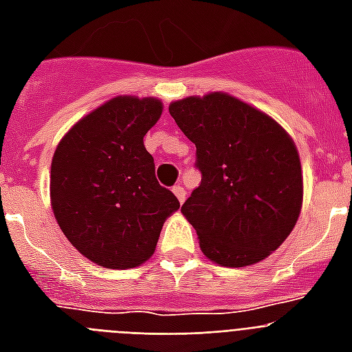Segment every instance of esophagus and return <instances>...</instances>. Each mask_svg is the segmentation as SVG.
Masks as SVG:
<instances>
[{
    "mask_svg": "<svg viewBox=\"0 0 352 352\" xmlns=\"http://www.w3.org/2000/svg\"><path fill=\"white\" fill-rule=\"evenodd\" d=\"M173 193H175V197L179 199V203H184V199H186V190H184L181 184L173 186Z\"/></svg>",
    "mask_w": 352,
    "mask_h": 352,
    "instance_id": "obj_1",
    "label": "esophagus"
}]
</instances>
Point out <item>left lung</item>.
<instances>
[{
  "label": "left lung",
  "mask_w": 352,
  "mask_h": 352,
  "mask_svg": "<svg viewBox=\"0 0 352 352\" xmlns=\"http://www.w3.org/2000/svg\"><path fill=\"white\" fill-rule=\"evenodd\" d=\"M170 115L197 148L201 184L181 212L204 256L232 268L270 256L303 203L294 140L274 118L226 93L171 102Z\"/></svg>",
  "instance_id": "8db88e82"
}]
</instances>
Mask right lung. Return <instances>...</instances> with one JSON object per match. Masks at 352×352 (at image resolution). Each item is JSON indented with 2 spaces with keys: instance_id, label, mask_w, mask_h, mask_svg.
I'll return each mask as SVG.
<instances>
[{
  "instance_id": "add662e5",
  "label": "right lung",
  "mask_w": 352,
  "mask_h": 352,
  "mask_svg": "<svg viewBox=\"0 0 352 352\" xmlns=\"http://www.w3.org/2000/svg\"><path fill=\"white\" fill-rule=\"evenodd\" d=\"M162 115L157 98L117 96L74 124L51 164V206L63 235L104 268L153 256L179 201L155 177L144 135Z\"/></svg>"
}]
</instances>
